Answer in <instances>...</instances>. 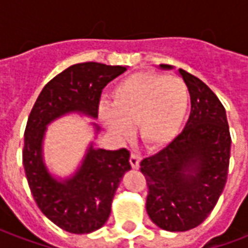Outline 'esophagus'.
<instances>
[{"label": "esophagus", "mask_w": 248, "mask_h": 248, "mask_svg": "<svg viewBox=\"0 0 248 248\" xmlns=\"http://www.w3.org/2000/svg\"><path fill=\"white\" fill-rule=\"evenodd\" d=\"M140 156L138 154H135V153H131V155H130V165L133 169H138L140 167Z\"/></svg>", "instance_id": "34e87169"}]
</instances>
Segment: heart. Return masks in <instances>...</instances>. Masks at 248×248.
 I'll return each mask as SVG.
<instances>
[{
  "mask_svg": "<svg viewBox=\"0 0 248 248\" xmlns=\"http://www.w3.org/2000/svg\"><path fill=\"white\" fill-rule=\"evenodd\" d=\"M190 93L179 77L155 71H140L113 87L111 105L99 106L106 129L119 140L127 138L131 124L140 140L150 149L171 142L182 127Z\"/></svg>",
  "mask_w": 248,
  "mask_h": 248,
  "instance_id": "b5f03b06",
  "label": "heart"
}]
</instances>
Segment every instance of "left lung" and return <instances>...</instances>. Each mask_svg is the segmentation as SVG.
I'll return each instance as SVG.
<instances>
[{"mask_svg": "<svg viewBox=\"0 0 248 248\" xmlns=\"http://www.w3.org/2000/svg\"><path fill=\"white\" fill-rule=\"evenodd\" d=\"M179 74L191 98L188 121L171 143L140 162L149 188L146 210L166 231L191 230L210 215L227 181L231 149L222 102L199 78L182 69Z\"/></svg>", "mask_w": 248, "mask_h": 248, "instance_id": "obj_1", "label": "left lung"}]
</instances>
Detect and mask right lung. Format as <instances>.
Here are the masks:
<instances>
[{"label": "right lung", "instance_id": "add662e5", "mask_svg": "<svg viewBox=\"0 0 248 248\" xmlns=\"http://www.w3.org/2000/svg\"><path fill=\"white\" fill-rule=\"evenodd\" d=\"M124 71V66L98 62L71 65L46 83L28 118L22 163L30 191L46 218L67 232L89 234L106 223L119 182L131 169L130 151L95 149L92 143L76 174L57 181L42 158L46 126L73 111L97 118L102 89Z\"/></svg>", "mask_w": 248, "mask_h": 248}]
</instances>
